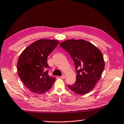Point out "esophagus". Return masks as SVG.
<instances>
[{
	"instance_id": "1",
	"label": "esophagus",
	"mask_w": 124,
	"mask_h": 124,
	"mask_svg": "<svg viewBox=\"0 0 124 124\" xmlns=\"http://www.w3.org/2000/svg\"><path fill=\"white\" fill-rule=\"evenodd\" d=\"M60 78H62V79H64V78H65V75L64 74H63L62 75V77H60Z\"/></svg>"
}]
</instances>
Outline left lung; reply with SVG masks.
Returning <instances> with one entry per match:
<instances>
[{"label": "left lung", "instance_id": "8db88e82", "mask_svg": "<svg viewBox=\"0 0 124 124\" xmlns=\"http://www.w3.org/2000/svg\"><path fill=\"white\" fill-rule=\"evenodd\" d=\"M60 46L70 54L76 70V81L68 85L78 94L83 95L94 88L104 69V61L100 50L90 42L83 39H68Z\"/></svg>", "mask_w": 124, "mask_h": 124}]
</instances>
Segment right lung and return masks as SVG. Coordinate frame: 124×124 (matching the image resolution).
<instances>
[{"instance_id": "right-lung-1", "label": "right lung", "mask_w": 124, "mask_h": 124, "mask_svg": "<svg viewBox=\"0 0 124 124\" xmlns=\"http://www.w3.org/2000/svg\"><path fill=\"white\" fill-rule=\"evenodd\" d=\"M58 44L57 40L41 39L29 45L20 54L17 63L18 75L31 92L43 94L52 87L55 78L48 74L47 59Z\"/></svg>"}]
</instances>
